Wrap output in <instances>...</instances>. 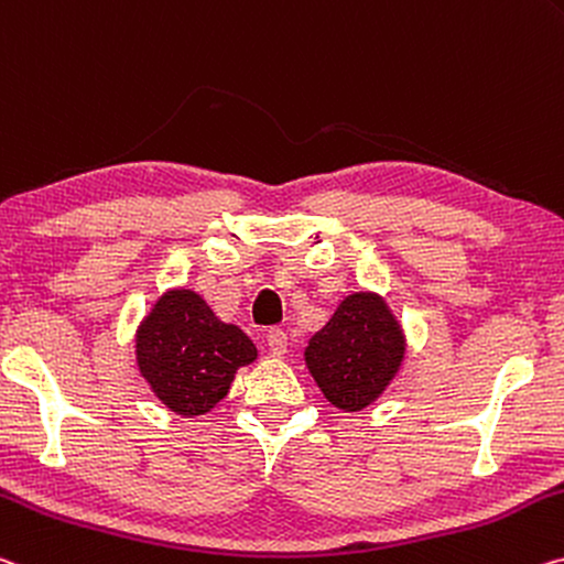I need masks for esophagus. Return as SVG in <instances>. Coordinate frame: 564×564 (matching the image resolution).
Segmentation results:
<instances>
[{
    "instance_id": "obj_1",
    "label": "esophagus",
    "mask_w": 564,
    "mask_h": 564,
    "mask_svg": "<svg viewBox=\"0 0 564 564\" xmlns=\"http://www.w3.org/2000/svg\"><path fill=\"white\" fill-rule=\"evenodd\" d=\"M265 344L271 348V354H285V346H289V341H285V330L281 326H271L265 330Z\"/></svg>"
}]
</instances>
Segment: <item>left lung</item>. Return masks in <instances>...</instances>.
Masks as SVG:
<instances>
[{
    "instance_id": "1",
    "label": "left lung",
    "mask_w": 564,
    "mask_h": 564,
    "mask_svg": "<svg viewBox=\"0 0 564 564\" xmlns=\"http://www.w3.org/2000/svg\"><path fill=\"white\" fill-rule=\"evenodd\" d=\"M404 359V336L387 303L373 293H354L316 330L306 364L330 404L359 411L394 379Z\"/></svg>"
}]
</instances>
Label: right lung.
<instances>
[{"mask_svg": "<svg viewBox=\"0 0 564 564\" xmlns=\"http://www.w3.org/2000/svg\"><path fill=\"white\" fill-rule=\"evenodd\" d=\"M256 346L238 326L223 324L193 291H170L138 334V364L165 406L205 414L228 394L238 366Z\"/></svg>", "mask_w": 564, "mask_h": 564, "instance_id": "right-lung-1", "label": "right lung"}]
</instances>
